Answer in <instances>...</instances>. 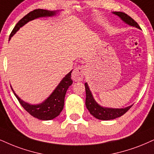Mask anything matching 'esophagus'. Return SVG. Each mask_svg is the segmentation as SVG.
<instances>
[{"label": "esophagus", "mask_w": 154, "mask_h": 154, "mask_svg": "<svg viewBox=\"0 0 154 154\" xmlns=\"http://www.w3.org/2000/svg\"><path fill=\"white\" fill-rule=\"evenodd\" d=\"M85 73V68L83 66H79L74 69L72 73V79L75 81H81L83 80Z\"/></svg>", "instance_id": "obj_1"}]
</instances>
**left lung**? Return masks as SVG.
<instances>
[{
    "label": "left lung",
    "mask_w": 154,
    "mask_h": 154,
    "mask_svg": "<svg viewBox=\"0 0 154 154\" xmlns=\"http://www.w3.org/2000/svg\"><path fill=\"white\" fill-rule=\"evenodd\" d=\"M113 14L116 15L123 20L125 23L133 27H136L141 29L140 26L136 23L135 20L132 18H131L129 16L123 12H112ZM85 88H86V106L87 109L88 110L90 113L93 116H94L96 119L99 120L108 121L111 120V119H115L116 118H119L126 113L131 106H128L126 108H122V109H113V108H106L103 107L99 105L97 102L94 99V96L91 94V91L89 89L88 86V83H85Z\"/></svg>",
    "instance_id": "1"
}]
</instances>
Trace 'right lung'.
<instances>
[{"label": "right lung", "instance_id": "right-lung-1", "mask_svg": "<svg viewBox=\"0 0 154 154\" xmlns=\"http://www.w3.org/2000/svg\"><path fill=\"white\" fill-rule=\"evenodd\" d=\"M58 11H51L48 10H43V9H35V10L28 13L23 18L20 19L18 22V23L16 25V26H15L12 32H11L10 37H9V41L11 40V37L22 26H23L28 22L38 18L54 16L58 13ZM71 72L72 71H70L62 79L61 81L59 83V84L57 86L55 90L52 92V94L44 101L39 104H34V105H33V104L26 103V102L23 101V100L18 97V95H16L11 86V87L13 94L16 96L17 99L18 100L20 105L32 116L42 121L52 120V119H55L58 116H59L60 113L62 111L63 109L64 99H65L66 91H67L68 87L73 83V81L71 80Z\"/></svg>", "mask_w": 154, "mask_h": 154}]
</instances>
